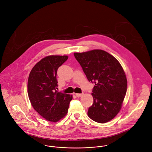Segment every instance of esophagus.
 Masks as SVG:
<instances>
[{
  "instance_id": "esophagus-1",
  "label": "esophagus",
  "mask_w": 152,
  "mask_h": 152,
  "mask_svg": "<svg viewBox=\"0 0 152 152\" xmlns=\"http://www.w3.org/2000/svg\"><path fill=\"white\" fill-rule=\"evenodd\" d=\"M83 94H78V93L75 94V96H76L77 97H81L83 96Z\"/></svg>"
}]
</instances>
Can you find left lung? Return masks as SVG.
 <instances>
[{"label": "left lung", "instance_id": "obj_1", "mask_svg": "<svg viewBox=\"0 0 152 152\" xmlns=\"http://www.w3.org/2000/svg\"><path fill=\"white\" fill-rule=\"evenodd\" d=\"M88 80L95 84L91 94L94 102L88 115L94 121L105 123L120 111L127 91L125 72L117 59L101 50L74 53Z\"/></svg>", "mask_w": 152, "mask_h": 152}]
</instances>
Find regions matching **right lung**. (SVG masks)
Listing matches in <instances>:
<instances>
[{
    "label": "right lung",
    "mask_w": 152,
    "mask_h": 152,
    "mask_svg": "<svg viewBox=\"0 0 152 152\" xmlns=\"http://www.w3.org/2000/svg\"><path fill=\"white\" fill-rule=\"evenodd\" d=\"M66 55H50L42 58L32 69L28 81V94L31 105L42 117L56 122L68 113L72 96L58 92L56 74L68 59Z\"/></svg>",
    "instance_id": "right-lung-1"
}]
</instances>
